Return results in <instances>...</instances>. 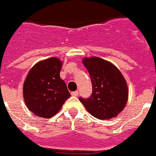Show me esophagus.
<instances>
[{"mask_svg": "<svg viewBox=\"0 0 156 156\" xmlns=\"http://www.w3.org/2000/svg\"><path fill=\"white\" fill-rule=\"evenodd\" d=\"M71 95L74 97L78 96V91H74V92H71Z\"/></svg>", "mask_w": 156, "mask_h": 156, "instance_id": "1", "label": "esophagus"}]
</instances>
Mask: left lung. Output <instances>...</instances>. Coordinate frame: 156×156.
<instances>
[{"instance_id": "8db88e82", "label": "left lung", "mask_w": 156, "mask_h": 156, "mask_svg": "<svg viewBox=\"0 0 156 156\" xmlns=\"http://www.w3.org/2000/svg\"><path fill=\"white\" fill-rule=\"evenodd\" d=\"M92 82V94L79 101L90 114L100 120L117 116L125 107L129 90L120 70L111 62L98 57L82 60Z\"/></svg>"}]
</instances>
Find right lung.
Instances as JSON below:
<instances>
[{
  "instance_id": "add662e5",
  "label": "right lung",
  "mask_w": 156,
  "mask_h": 156,
  "mask_svg": "<svg viewBox=\"0 0 156 156\" xmlns=\"http://www.w3.org/2000/svg\"><path fill=\"white\" fill-rule=\"evenodd\" d=\"M62 62L53 57L36 63L23 83V98L30 111L43 118H51L70 97L60 78Z\"/></svg>"
}]
</instances>
